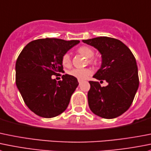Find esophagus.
<instances>
[{
  "mask_svg": "<svg viewBox=\"0 0 151 151\" xmlns=\"http://www.w3.org/2000/svg\"><path fill=\"white\" fill-rule=\"evenodd\" d=\"M81 84V81H80V80H79V85H80Z\"/></svg>",
  "mask_w": 151,
  "mask_h": 151,
  "instance_id": "1",
  "label": "esophagus"
}]
</instances>
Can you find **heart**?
Returning <instances> with one entry per match:
<instances>
[{
	"label": "heart",
	"instance_id": "obj_1",
	"mask_svg": "<svg viewBox=\"0 0 151 151\" xmlns=\"http://www.w3.org/2000/svg\"><path fill=\"white\" fill-rule=\"evenodd\" d=\"M77 52L80 54V55H83L86 57V58H93L94 55V51L89 46H81L78 49ZM89 62L93 63V60L90 59ZM62 63L64 66L67 67L69 66L70 63H71V59H70V55L68 54H65L62 58ZM91 71L88 68H84V69H79V68H74L71 71H69V74L72 77H75L79 80H84L91 75Z\"/></svg>",
	"mask_w": 151,
	"mask_h": 151
}]
</instances>
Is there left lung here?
Instances as JSON below:
<instances>
[{
	"instance_id": "left-lung-1",
	"label": "left lung",
	"mask_w": 151,
	"mask_h": 151,
	"mask_svg": "<svg viewBox=\"0 0 151 151\" xmlns=\"http://www.w3.org/2000/svg\"><path fill=\"white\" fill-rule=\"evenodd\" d=\"M83 42L94 47L101 55V66L93 77L108 83L107 86L101 87L97 82L89 81V108L102 118L118 117L130 108L138 90L135 58L128 47L117 39L99 37Z\"/></svg>"
}]
</instances>
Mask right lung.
<instances>
[{
	"instance_id": "obj_1",
	"label": "right lung",
	"mask_w": 151,
	"mask_h": 151,
	"mask_svg": "<svg viewBox=\"0 0 151 151\" xmlns=\"http://www.w3.org/2000/svg\"><path fill=\"white\" fill-rule=\"evenodd\" d=\"M79 40L46 38L28 43L15 65L16 86L28 108L41 117L62 114L78 86L77 79L63 75L62 81L52 76L63 71L62 58Z\"/></svg>"
}]
</instances>
